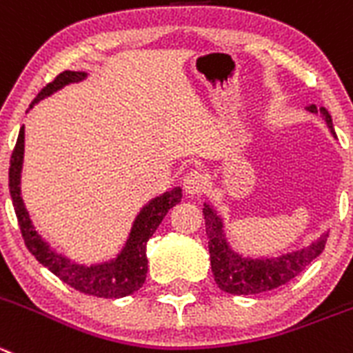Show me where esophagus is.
I'll use <instances>...</instances> for the list:
<instances>
[{"mask_svg": "<svg viewBox=\"0 0 353 353\" xmlns=\"http://www.w3.org/2000/svg\"><path fill=\"white\" fill-rule=\"evenodd\" d=\"M205 184H207L205 176H203L202 172H199V170H192V172H188L183 179L184 192L192 196L200 195V193L205 190Z\"/></svg>", "mask_w": 353, "mask_h": 353, "instance_id": "obj_1", "label": "esophagus"}]
</instances>
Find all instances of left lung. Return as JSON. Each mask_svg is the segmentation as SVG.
Segmentation results:
<instances>
[{"label": "left lung", "instance_id": "1", "mask_svg": "<svg viewBox=\"0 0 353 353\" xmlns=\"http://www.w3.org/2000/svg\"><path fill=\"white\" fill-rule=\"evenodd\" d=\"M306 111L321 114L327 125L331 136L336 139L331 114L325 108H317L315 104L306 106ZM203 217H205V232L209 239L210 266H212L214 281L221 291L236 296L259 294V292L273 291L294 279L310 265L317 256L324 251L327 242L329 230L321 233L308 245L298 247L296 251L279 256H249L236 251L230 245L226 236L225 219L217 214L212 203H203Z\"/></svg>", "mask_w": 353, "mask_h": 353}]
</instances>
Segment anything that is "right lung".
<instances>
[{
    "label": "right lung",
    "mask_w": 353,
    "mask_h": 353,
    "mask_svg": "<svg viewBox=\"0 0 353 353\" xmlns=\"http://www.w3.org/2000/svg\"><path fill=\"white\" fill-rule=\"evenodd\" d=\"M87 77L88 72L85 71L61 72L52 83H48L36 95L34 101L29 104V110H32L34 104H38L39 101L50 97L52 94L64 88L65 85L83 81ZM24 125H22L21 130H19L17 144H15V150H13L12 158H10L8 186L13 209L17 214L19 226H21L22 236H24L29 252L34 256L36 261H39L45 268L50 270L62 282H65L77 291L85 292V294L114 299L139 291L143 288L144 281H146L148 273V240L157 232L158 225L163 221L167 212L181 202L183 190L176 186L169 192L151 199L148 203H144L143 209L137 212L136 219L132 223V228L128 232L123 247L118 251L114 258L101 263H90V265L78 263L59 252L57 249H54L47 240L36 232L34 225H32L31 216L26 209L21 192L22 165H24Z\"/></svg>",
    "instance_id": "obj_1"
}]
</instances>
